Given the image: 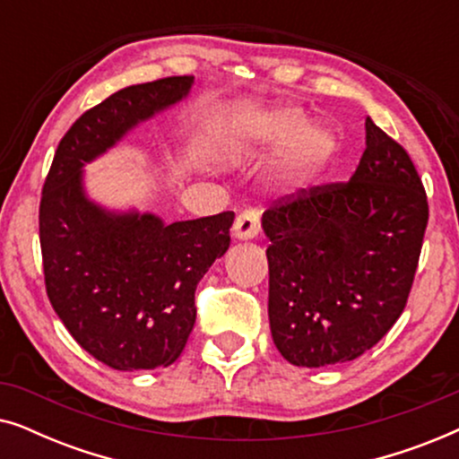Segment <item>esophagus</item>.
Wrapping results in <instances>:
<instances>
[{
	"instance_id": "esophagus-1",
	"label": "esophagus",
	"mask_w": 459,
	"mask_h": 459,
	"mask_svg": "<svg viewBox=\"0 0 459 459\" xmlns=\"http://www.w3.org/2000/svg\"><path fill=\"white\" fill-rule=\"evenodd\" d=\"M261 231V212L256 209H247L238 215L234 223V236L238 240H250Z\"/></svg>"
}]
</instances>
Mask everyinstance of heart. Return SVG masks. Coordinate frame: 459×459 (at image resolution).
I'll return each instance as SVG.
<instances>
[{"mask_svg":"<svg viewBox=\"0 0 459 459\" xmlns=\"http://www.w3.org/2000/svg\"><path fill=\"white\" fill-rule=\"evenodd\" d=\"M311 118L294 106L253 108L238 115L225 131V150L238 162L261 159L286 148L281 169L288 181L305 184L336 154V137L325 127H311Z\"/></svg>","mask_w":459,"mask_h":459,"instance_id":"b5f03b06","label":"heart"}]
</instances>
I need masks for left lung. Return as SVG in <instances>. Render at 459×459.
<instances>
[{"instance_id":"left-lung-1","label":"left lung","mask_w":459,"mask_h":459,"mask_svg":"<svg viewBox=\"0 0 459 459\" xmlns=\"http://www.w3.org/2000/svg\"><path fill=\"white\" fill-rule=\"evenodd\" d=\"M429 223L410 154L366 118V150L344 184L316 186L263 212L269 325L299 368L353 361L405 309Z\"/></svg>"}]
</instances>
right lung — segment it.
Here are the masks:
<instances>
[{
  "mask_svg": "<svg viewBox=\"0 0 459 459\" xmlns=\"http://www.w3.org/2000/svg\"><path fill=\"white\" fill-rule=\"evenodd\" d=\"M194 77L131 85L83 112L56 150L43 184L39 240L54 311L87 353L112 369L167 368L196 322L194 292L230 248L234 212L165 223L117 212L85 194L83 167L135 125L181 102Z\"/></svg>",
  "mask_w": 459,
  "mask_h": 459,
  "instance_id": "1",
  "label": "right lung"
}]
</instances>
